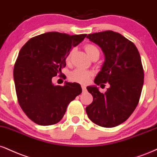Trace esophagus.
<instances>
[{"mask_svg":"<svg viewBox=\"0 0 157 157\" xmlns=\"http://www.w3.org/2000/svg\"><path fill=\"white\" fill-rule=\"evenodd\" d=\"M81 88H82V90L83 92H85L86 90V87L83 86V85H82V86H81Z\"/></svg>","mask_w":157,"mask_h":157,"instance_id":"34e87169","label":"esophagus"}]
</instances>
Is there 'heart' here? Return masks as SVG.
Here are the masks:
<instances>
[{
	"instance_id": "b5f03b06",
	"label": "heart",
	"mask_w": 157,
	"mask_h": 157,
	"mask_svg": "<svg viewBox=\"0 0 157 157\" xmlns=\"http://www.w3.org/2000/svg\"><path fill=\"white\" fill-rule=\"evenodd\" d=\"M84 48L86 52H87V54L88 55V56H89L90 58H93L94 56H96V55L99 56V51L98 50L97 47L94 46V44H87L84 46ZM71 55V51H70V52L67 54V56H66L65 60L67 63L70 62ZM92 76H93V73L90 71L77 69L69 74V80L72 81V82H78V83L80 84H86L89 81L90 78Z\"/></svg>"
}]
</instances>
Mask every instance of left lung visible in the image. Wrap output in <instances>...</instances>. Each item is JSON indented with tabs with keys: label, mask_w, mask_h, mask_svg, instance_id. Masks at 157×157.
<instances>
[{
	"label": "left lung",
	"mask_w": 157,
	"mask_h": 157,
	"mask_svg": "<svg viewBox=\"0 0 157 157\" xmlns=\"http://www.w3.org/2000/svg\"><path fill=\"white\" fill-rule=\"evenodd\" d=\"M87 38L99 45L105 56L94 82L109 84L105 93L97 86L87 87L93 96V101L86 108L87 115L97 125L114 127L127 120L138 105L144 82L140 56L133 42L113 31L91 33Z\"/></svg>",
	"instance_id": "obj_1"
}]
</instances>
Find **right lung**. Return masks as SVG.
I'll use <instances>...</instances> for the list:
<instances>
[{
  "instance_id": "right-lung-1",
  "label": "right lung",
  "mask_w": 157,
  "mask_h": 157,
  "mask_svg": "<svg viewBox=\"0 0 157 157\" xmlns=\"http://www.w3.org/2000/svg\"><path fill=\"white\" fill-rule=\"evenodd\" d=\"M86 36L48 32L31 38L20 50L14 67L17 97L23 112L36 124H57L68 105L82 93L77 82L55 86L52 78L61 75L70 49Z\"/></svg>"
}]
</instances>
